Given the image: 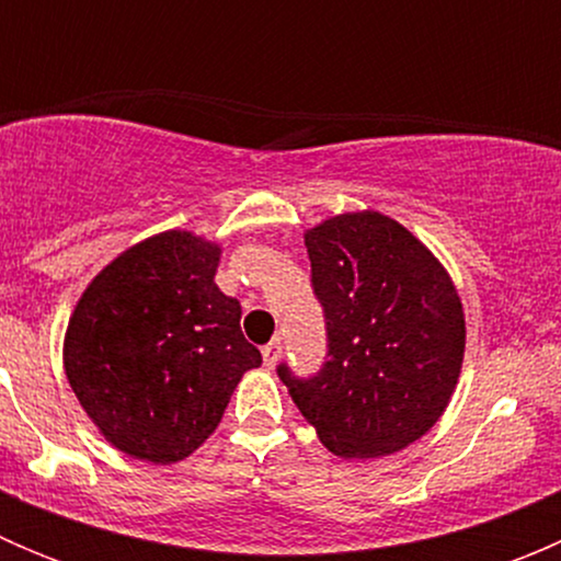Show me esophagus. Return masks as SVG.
<instances>
[{"label": "esophagus", "instance_id": "34e87169", "mask_svg": "<svg viewBox=\"0 0 561 561\" xmlns=\"http://www.w3.org/2000/svg\"><path fill=\"white\" fill-rule=\"evenodd\" d=\"M279 355H282V342L279 339H271V342L263 347V364L271 369V366H276Z\"/></svg>", "mask_w": 561, "mask_h": 561}]
</instances>
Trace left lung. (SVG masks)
<instances>
[{"label":"left lung","instance_id":"obj_1","mask_svg":"<svg viewBox=\"0 0 561 561\" xmlns=\"http://www.w3.org/2000/svg\"><path fill=\"white\" fill-rule=\"evenodd\" d=\"M328 360L279 377L333 456L380 458L421 439L461 377L467 322L437 254L388 214L364 208L304 233Z\"/></svg>","mask_w":561,"mask_h":561}]
</instances>
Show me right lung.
<instances>
[{"mask_svg": "<svg viewBox=\"0 0 561 561\" xmlns=\"http://www.w3.org/2000/svg\"><path fill=\"white\" fill-rule=\"evenodd\" d=\"M222 247L165 230L127 247L87 285L65 331V375L105 443L151 463L195 454L236 386L263 364L241 304L217 287Z\"/></svg>", "mask_w": 561, "mask_h": 561, "instance_id": "obj_1", "label": "right lung"}]
</instances>
